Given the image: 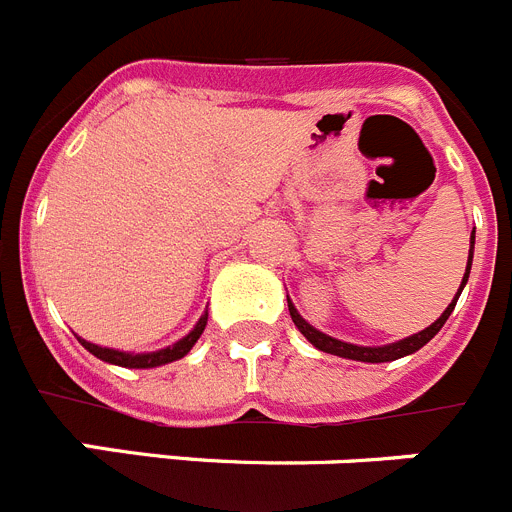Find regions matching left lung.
I'll return each instance as SVG.
<instances>
[{
    "mask_svg": "<svg viewBox=\"0 0 512 512\" xmlns=\"http://www.w3.org/2000/svg\"><path fill=\"white\" fill-rule=\"evenodd\" d=\"M469 260H467V270H464V278H462V285H459L457 296H454V301L446 306V311L441 313L439 319L434 321L431 326H426L423 331H418V334L413 336H405V339H400V342H393V344H382V347H357V344H349V342H339V339H334V336L324 334V331L313 329L311 324H308L306 319H303L301 313L296 311V306H293V301L288 298V311H290V319H293V324L298 326V331H301L303 336H306L308 342L313 344L316 349H321V352L326 354H336V357H344V359H357V362H393V359H400L405 357V354H413L418 352V349L423 347V344H428L431 339H434L436 334L441 331V326L446 324V319L451 316V311H454V306H457V298L459 293H462V288L467 285V278H469V270H472V252H474V232H472V239H469Z\"/></svg>",
    "mask_w": 512,
    "mask_h": 512,
    "instance_id": "1",
    "label": "left lung"
}]
</instances>
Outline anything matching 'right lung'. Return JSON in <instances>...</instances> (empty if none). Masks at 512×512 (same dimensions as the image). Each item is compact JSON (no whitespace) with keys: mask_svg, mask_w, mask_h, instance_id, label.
Instances as JSON below:
<instances>
[{"mask_svg":"<svg viewBox=\"0 0 512 512\" xmlns=\"http://www.w3.org/2000/svg\"><path fill=\"white\" fill-rule=\"evenodd\" d=\"M206 321H209V313H204L199 319V324L193 326V331H188L183 336L181 342H176L173 347L158 349V352H145V354H132V352H119V349H109V347H99V344H91L86 339H78V342L84 344L94 357L104 359L109 365H119V367H132V370H147V367H160L168 365V362H176V359L186 357L191 352V347L199 342V336L204 334Z\"/></svg>","mask_w":512,"mask_h":512,"instance_id":"add662e5","label":"right lung"}]
</instances>
